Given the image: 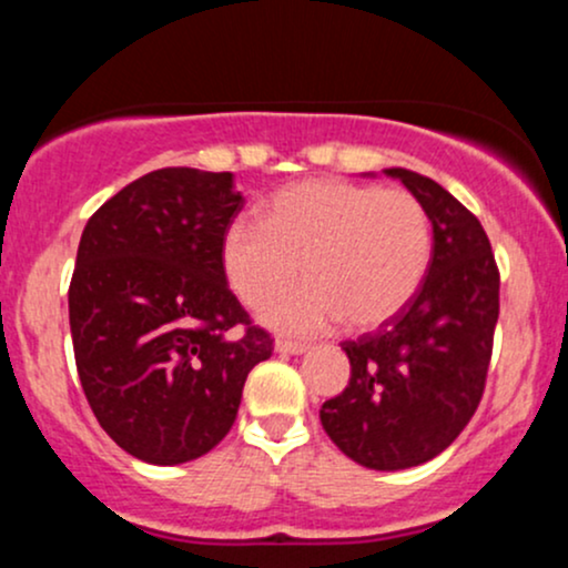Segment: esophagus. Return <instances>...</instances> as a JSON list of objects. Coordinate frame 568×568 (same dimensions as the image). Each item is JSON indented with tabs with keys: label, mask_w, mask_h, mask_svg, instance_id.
<instances>
[{
	"label": "esophagus",
	"mask_w": 568,
	"mask_h": 568,
	"mask_svg": "<svg viewBox=\"0 0 568 568\" xmlns=\"http://www.w3.org/2000/svg\"><path fill=\"white\" fill-rule=\"evenodd\" d=\"M275 349L280 352V355H302V352H306V344L304 342H291V338H277Z\"/></svg>",
	"instance_id": "esophagus-1"
}]
</instances>
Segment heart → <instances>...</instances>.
Segmentation results:
<instances>
[{
    "mask_svg": "<svg viewBox=\"0 0 568 568\" xmlns=\"http://www.w3.org/2000/svg\"><path fill=\"white\" fill-rule=\"evenodd\" d=\"M433 258V224L416 194L344 179L298 181L272 194L264 224L234 219L221 237V270L234 296L264 304L266 325L321 334L389 323L414 302Z\"/></svg>",
    "mask_w": 568,
    "mask_h": 568,
    "instance_id": "1",
    "label": "heart"
}]
</instances>
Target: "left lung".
I'll use <instances>...</instances> for the list:
<instances>
[{
    "label": "left lung",
    "mask_w": 568,
    "mask_h": 568,
    "mask_svg": "<svg viewBox=\"0 0 568 568\" xmlns=\"http://www.w3.org/2000/svg\"><path fill=\"white\" fill-rule=\"evenodd\" d=\"M425 205L433 258L419 293L374 334L344 342L349 384L323 403L328 438L368 470H406L446 452L484 397L499 270L480 221L427 175L387 168Z\"/></svg>",
    "instance_id": "obj_1"
}]
</instances>
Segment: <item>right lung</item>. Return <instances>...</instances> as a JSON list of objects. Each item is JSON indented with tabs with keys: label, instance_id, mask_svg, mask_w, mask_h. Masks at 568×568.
<instances>
[{
	"label": "right lung",
	"instance_id": "add662e5",
	"mask_svg": "<svg viewBox=\"0 0 568 568\" xmlns=\"http://www.w3.org/2000/svg\"><path fill=\"white\" fill-rule=\"evenodd\" d=\"M243 202L232 173L162 168L103 202L82 232L69 285L77 374L98 425L149 465L219 446L247 374L272 355L221 270V237Z\"/></svg>",
	"mask_w": 568,
	"mask_h": 568
}]
</instances>
